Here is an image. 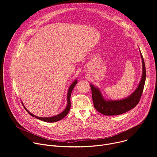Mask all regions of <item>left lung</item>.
<instances>
[{
  "label": "left lung",
  "mask_w": 157,
  "mask_h": 157,
  "mask_svg": "<svg viewBox=\"0 0 157 157\" xmlns=\"http://www.w3.org/2000/svg\"><path fill=\"white\" fill-rule=\"evenodd\" d=\"M140 55L143 66L142 79L136 90L127 98L118 101H105L99 89L92 84L90 85L94 106L99 113L105 116L120 115L135 107L138 104L143 93L146 79L145 64L141 52Z\"/></svg>",
  "instance_id": "8db88e82"
}]
</instances>
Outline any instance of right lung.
Here are the masks:
<instances>
[{"instance_id": "1", "label": "right lung", "mask_w": 157, "mask_h": 157, "mask_svg": "<svg viewBox=\"0 0 157 157\" xmlns=\"http://www.w3.org/2000/svg\"><path fill=\"white\" fill-rule=\"evenodd\" d=\"M76 84H77V80L75 81L71 84V85L70 86V88L68 89V97H67V99H68V101H67V102H68V105H67V106H66V109H64V110L63 112H62V113H60L59 114L57 115V116H53V117H37V116H34L32 113H30L29 110H27V109L25 107L24 105V107L25 109V110L28 112V113L30 115H31L32 117H33L35 118H36V119H38L39 120L43 121L44 122H55L59 121L61 120L62 119H63L65 116H66L67 114H68V113H69V111H70V108H71V101H70L71 94V92L73 91L74 87L76 86ZM22 105H24V104H22Z\"/></svg>"}]
</instances>
